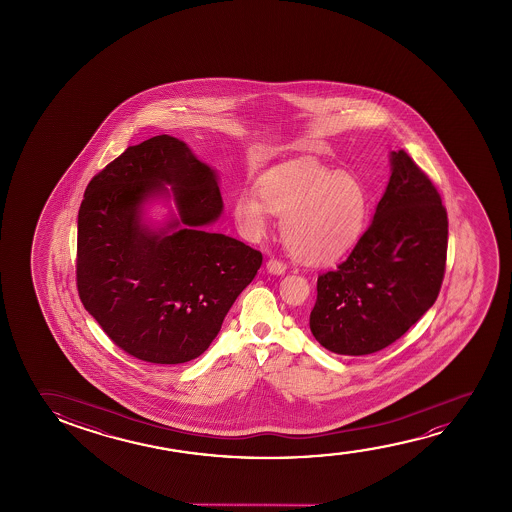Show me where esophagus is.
I'll list each match as a JSON object with an SVG mask.
<instances>
[{
	"label": "esophagus",
	"mask_w": 512,
	"mask_h": 512,
	"mask_svg": "<svg viewBox=\"0 0 512 512\" xmlns=\"http://www.w3.org/2000/svg\"><path fill=\"white\" fill-rule=\"evenodd\" d=\"M266 269L267 273L281 276V274H285V271H287V266H285L281 260L269 259L267 260Z\"/></svg>",
	"instance_id": "34e87169"
}]
</instances>
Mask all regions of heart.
I'll use <instances>...</instances> for the list:
<instances>
[{
    "label": "heart",
    "mask_w": 512,
    "mask_h": 512,
    "mask_svg": "<svg viewBox=\"0 0 512 512\" xmlns=\"http://www.w3.org/2000/svg\"><path fill=\"white\" fill-rule=\"evenodd\" d=\"M260 196L243 190L234 218L246 239L264 238L271 213L283 217L281 239L295 259L323 266L357 245L369 215V196L357 176L320 164H297L260 182Z\"/></svg>",
    "instance_id": "b5f03b06"
}]
</instances>
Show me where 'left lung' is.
I'll return each instance as SVG.
<instances>
[{"instance_id": "1", "label": "left lung", "mask_w": 512, "mask_h": 512, "mask_svg": "<svg viewBox=\"0 0 512 512\" xmlns=\"http://www.w3.org/2000/svg\"><path fill=\"white\" fill-rule=\"evenodd\" d=\"M390 171L369 229L316 281L309 329L337 355H371L395 343L441 290L448 250L441 196L404 150L390 152Z\"/></svg>"}]
</instances>
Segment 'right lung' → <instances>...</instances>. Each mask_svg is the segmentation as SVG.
<instances>
[{"label": "right lung", "mask_w": 512, "mask_h": 512, "mask_svg": "<svg viewBox=\"0 0 512 512\" xmlns=\"http://www.w3.org/2000/svg\"><path fill=\"white\" fill-rule=\"evenodd\" d=\"M154 202L169 208L162 223L147 218ZM222 211L217 171L168 134L127 148L87 185L78 294L129 355L161 365L203 355L252 283L262 253L210 231Z\"/></svg>", "instance_id": "obj_1"}]
</instances>
